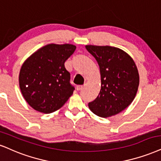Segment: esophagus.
Returning a JSON list of instances; mask_svg holds the SVG:
<instances>
[{
    "label": "esophagus",
    "mask_w": 161,
    "mask_h": 161,
    "mask_svg": "<svg viewBox=\"0 0 161 161\" xmlns=\"http://www.w3.org/2000/svg\"><path fill=\"white\" fill-rule=\"evenodd\" d=\"M82 89H83V86H81V85H78V86H76V90H77V91L82 90Z\"/></svg>",
    "instance_id": "1"
}]
</instances>
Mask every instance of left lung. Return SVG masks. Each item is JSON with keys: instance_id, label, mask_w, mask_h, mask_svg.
Segmentation results:
<instances>
[{"instance_id": "obj_1", "label": "left lung", "mask_w": 161, "mask_h": 161, "mask_svg": "<svg viewBox=\"0 0 161 161\" xmlns=\"http://www.w3.org/2000/svg\"><path fill=\"white\" fill-rule=\"evenodd\" d=\"M99 65L102 86L98 96L88 106L101 117L122 112L131 104L138 90L139 73L135 63L118 47L86 45Z\"/></svg>"}]
</instances>
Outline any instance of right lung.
Returning a JSON list of instances; mask_svg holds the SVG:
<instances>
[{
    "label": "right lung",
    "instance_id": "right-lung-1",
    "mask_svg": "<svg viewBox=\"0 0 161 161\" xmlns=\"http://www.w3.org/2000/svg\"><path fill=\"white\" fill-rule=\"evenodd\" d=\"M75 49L70 44H49L23 63L19 86L26 102L34 110L44 114L54 112L73 94L75 87L64 63Z\"/></svg>",
    "mask_w": 161,
    "mask_h": 161
}]
</instances>
